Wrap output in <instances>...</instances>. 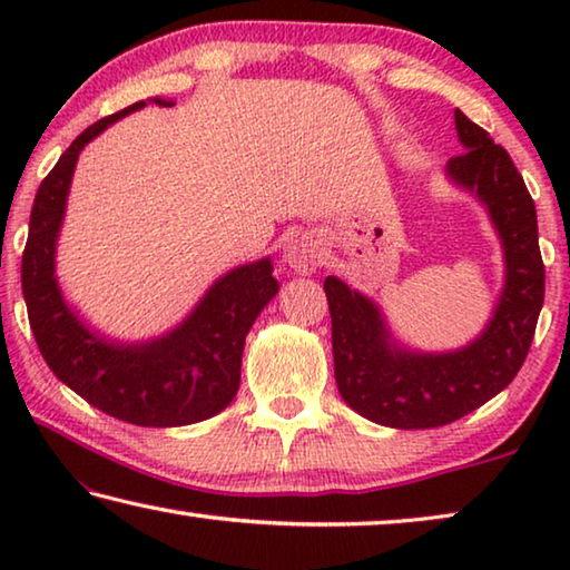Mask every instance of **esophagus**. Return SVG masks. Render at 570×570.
Returning <instances> with one entry per match:
<instances>
[{"label": "esophagus", "mask_w": 570, "mask_h": 570, "mask_svg": "<svg viewBox=\"0 0 570 570\" xmlns=\"http://www.w3.org/2000/svg\"><path fill=\"white\" fill-rule=\"evenodd\" d=\"M324 262V248L312 234H296L286 240L284 246V264L294 274H314Z\"/></svg>", "instance_id": "obj_1"}]
</instances>
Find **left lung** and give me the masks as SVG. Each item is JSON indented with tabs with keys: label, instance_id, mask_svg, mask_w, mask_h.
I'll return each instance as SVG.
<instances>
[{
	"label": "left lung",
	"instance_id": "obj_1",
	"mask_svg": "<svg viewBox=\"0 0 570 570\" xmlns=\"http://www.w3.org/2000/svg\"><path fill=\"white\" fill-rule=\"evenodd\" d=\"M455 130L465 153L448 160L445 178L480 200L503 248V286L480 334L458 350H417L394 336L374 298L344 278L324 282L342 400L362 417L394 430L440 428L503 392L525 362L543 306L546 268L523 176L505 148L460 110Z\"/></svg>",
	"mask_w": 570,
	"mask_h": 570
}]
</instances>
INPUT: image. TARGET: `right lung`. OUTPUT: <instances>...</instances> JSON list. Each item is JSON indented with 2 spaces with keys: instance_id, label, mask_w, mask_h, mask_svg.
<instances>
[{
  "instance_id": "right-lung-1",
  "label": "right lung",
  "mask_w": 570,
  "mask_h": 570,
  "mask_svg": "<svg viewBox=\"0 0 570 570\" xmlns=\"http://www.w3.org/2000/svg\"><path fill=\"white\" fill-rule=\"evenodd\" d=\"M148 102L140 100L90 125L62 153L35 196L22 256V294L30 326L55 377L100 412L138 428H180L204 422L234 402L246 334L278 294L272 256L218 276L196 306L150 340H115L85 320L57 278V240L80 153L112 122Z\"/></svg>"
}]
</instances>
